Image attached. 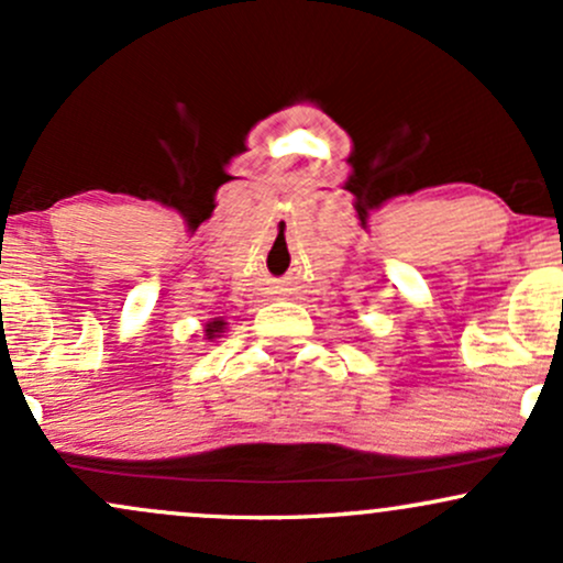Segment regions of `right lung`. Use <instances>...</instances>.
Returning a JSON list of instances; mask_svg holds the SVG:
<instances>
[{
    "label": "right lung",
    "instance_id": "right-lung-1",
    "mask_svg": "<svg viewBox=\"0 0 563 563\" xmlns=\"http://www.w3.org/2000/svg\"><path fill=\"white\" fill-rule=\"evenodd\" d=\"M222 325H224L222 320H214V322H211V325H209V339H211V335H214V333H219V328H222Z\"/></svg>",
    "mask_w": 563,
    "mask_h": 563
}]
</instances>
